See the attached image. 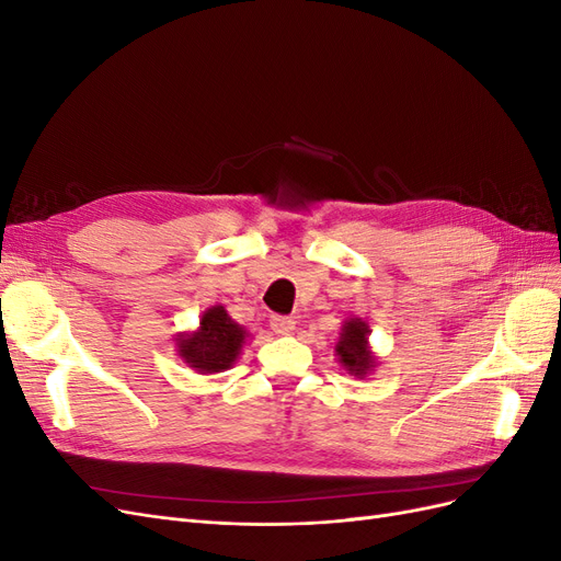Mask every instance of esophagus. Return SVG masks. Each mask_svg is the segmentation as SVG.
<instances>
[{"label": "esophagus", "mask_w": 561, "mask_h": 561, "mask_svg": "<svg viewBox=\"0 0 561 561\" xmlns=\"http://www.w3.org/2000/svg\"><path fill=\"white\" fill-rule=\"evenodd\" d=\"M271 330L276 334H287L295 330V320L287 318V316H271Z\"/></svg>", "instance_id": "esophagus-1"}]
</instances>
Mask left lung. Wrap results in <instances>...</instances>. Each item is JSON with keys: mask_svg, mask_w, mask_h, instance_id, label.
I'll use <instances>...</instances> for the list:
<instances>
[{"mask_svg": "<svg viewBox=\"0 0 561 561\" xmlns=\"http://www.w3.org/2000/svg\"><path fill=\"white\" fill-rule=\"evenodd\" d=\"M367 334H369V328H367V322L360 318H348L344 322L342 332H339V342H336L334 351H336L339 363H342V367L348 371L351 377L363 379L377 367L375 353L369 351Z\"/></svg>", "mask_w": 561, "mask_h": 561, "instance_id": "obj_1", "label": "left lung"}]
</instances>
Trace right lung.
<instances>
[{"mask_svg":"<svg viewBox=\"0 0 561 561\" xmlns=\"http://www.w3.org/2000/svg\"><path fill=\"white\" fill-rule=\"evenodd\" d=\"M245 339V328L233 322L225 307H213L201 316L196 332L178 336V353L201 375H215L236 363Z\"/></svg>","mask_w":561,"mask_h":561,"instance_id":"1","label":"right lung"}]
</instances>
